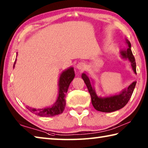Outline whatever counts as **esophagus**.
<instances>
[{
  "label": "esophagus",
  "mask_w": 148,
  "mask_h": 148,
  "mask_svg": "<svg viewBox=\"0 0 148 148\" xmlns=\"http://www.w3.org/2000/svg\"><path fill=\"white\" fill-rule=\"evenodd\" d=\"M77 69L79 70V71H83V70L84 69V67H85V65L84 63H82V62H79V63H78L77 64Z\"/></svg>",
  "instance_id": "esophagus-1"
}]
</instances>
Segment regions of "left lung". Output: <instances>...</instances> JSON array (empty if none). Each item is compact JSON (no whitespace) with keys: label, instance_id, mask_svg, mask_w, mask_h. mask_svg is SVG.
I'll return each instance as SVG.
<instances>
[{"label":"left lung","instance_id":"left-lung-1","mask_svg":"<svg viewBox=\"0 0 148 148\" xmlns=\"http://www.w3.org/2000/svg\"><path fill=\"white\" fill-rule=\"evenodd\" d=\"M125 42L128 45V48L121 50L120 54L123 59L129 60L131 62V67L134 72L136 74V62H135L134 57L132 55L131 51V44L127 39L125 40ZM82 77L86 83L90 95H91L92 106L97 110L102 112H112L123 108L131 97L136 84V82H132L127 89L122 90L119 94L102 97L98 96L95 91L93 86V80H92L91 82V79L89 78L88 76L86 73L82 74Z\"/></svg>","mask_w":148,"mask_h":148}]
</instances>
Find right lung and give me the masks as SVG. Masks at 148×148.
Segmentation results:
<instances>
[{"label":"right lung","instance_id":"right-lung-1","mask_svg":"<svg viewBox=\"0 0 148 148\" xmlns=\"http://www.w3.org/2000/svg\"><path fill=\"white\" fill-rule=\"evenodd\" d=\"M16 63V59L14 64V68ZM75 76L74 68L70 67L65 70L60 75L59 79V91L58 97L55 103L49 107L43 108H34L30 106H27V108L30 110L32 113L41 117H52L62 113L66 105L65 97L68 91L70 84L73 80Z\"/></svg>","mask_w":148,"mask_h":148}]
</instances>
